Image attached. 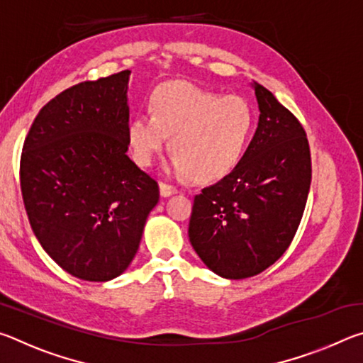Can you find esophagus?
Wrapping results in <instances>:
<instances>
[{
  "label": "esophagus",
  "mask_w": 363,
  "mask_h": 363,
  "mask_svg": "<svg viewBox=\"0 0 363 363\" xmlns=\"http://www.w3.org/2000/svg\"><path fill=\"white\" fill-rule=\"evenodd\" d=\"M160 194L163 196H169V195H174L177 194V187L171 186L168 182H160Z\"/></svg>",
  "instance_id": "obj_1"
}]
</instances>
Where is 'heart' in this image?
<instances>
[{"mask_svg":"<svg viewBox=\"0 0 363 363\" xmlns=\"http://www.w3.org/2000/svg\"><path fill=\"white\" fill-rule=\"evenodd\" d=\"M253 126V108L243 97L171 82L153 89L150 113L134 116L128 138L136 162L149 167L171 136V171L216 181L240 162Z\"/></svg>","mask_w":363,"mask_h":363,"instance_id":"b5f03b06","label":"heart"}]
</instances>
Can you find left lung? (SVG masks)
I'll use <instances>...</instances> for the list:
<instances>
[{
  "label": "left lung",
  "mask_w": 363,
  "mask_h": 363,
  "mask_svg": "<svg viewBox=\"0 0 363 363\" xmlns=\"http://www.w3.org/2000/svg\"><path fill=\"white\" fill-rule=\"evenodd\" d=\"M259 123L243 158L194 199L189 238L220 277H253L293 242L312 179L306 131L290 110L255 83Z\"/></svg>",
  "instance_id": "obj_1"
}]
</instances>
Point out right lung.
<instances>
[{
	"instance_id": "add662e5",
	"label": "right lung",
	"mask_w": 363,
	"mask_h": 363,
	"mask_svg": "<svg viewBox=\"0 0 363 363\" xmlns=\"http://www.w3.org/2000/svg\"><path fill=\"white\" fill-rule=\"evenodd\" d=\"M130 70L62 91L22 147L21 190L32 230L70 275L118 277L136 256L157 181L126 155Z\"/></svg>"
}]
</instances>
